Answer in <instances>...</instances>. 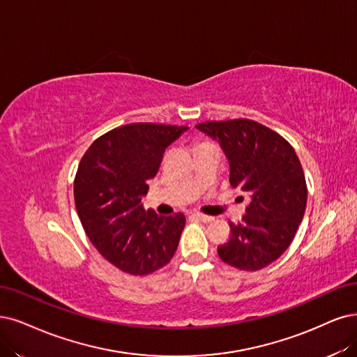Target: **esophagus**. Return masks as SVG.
I'll return each mask as SVG.
<instances>
[{"mask_svg":"<svg viewBox=\"0 0 357 357\" xmlns=\"http://www.w3.org/2000/svg\"><path fill=\"white\" fill-rule=\"evenodd\" d=\"M192 216H194L195 219H199L200 222H204V223H207V222H212V220H213V218H212V216H207V215H203V213H199V212H194V213H192Z\"/></svg>","mask_w":357,"mask_h":357,"instance_id":"34e87169","label":"esophagus"}]
</instances>
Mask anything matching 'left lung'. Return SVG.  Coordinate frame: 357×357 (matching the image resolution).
<instances>
[{
	"label": "left lung",
	"instance_id": "left-lung-1",
	"mask_svg": "<svg viewBox=\"0 0 357 357\" xmlns=\"http://www.w3.org/2000/svg\"><path fill=\"white\" fill-rule=\"evenodd\" d=\"M219 144L229 162V182L250 195L241 223L219 257L241 271H259L291 244L306 212V179L294 149L272 129L248 119L195 126Z\"/></svg>",
	"mask_w": 357,
	"mask_h": 357
}]
</instances>
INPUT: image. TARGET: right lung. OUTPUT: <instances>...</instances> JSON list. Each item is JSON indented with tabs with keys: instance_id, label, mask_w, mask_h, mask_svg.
<instances>
[{
	"instance_id": "1",
	"label": "right lung",
	"mask_w": 357,
	"mask_h": 357,
	"mask_svg": "<svg viewBox=\"0 0 357 357\" xmlns=\"http://www.w3.org/2000/svg\"><path fill=\"white\" fill-rule=\"evenodd\" d=\"M188 126L130 123L92 142L75 178V204L91 243L112 265L147 275L174 257L185 216H160L141 199L165 150Z\"/></svg>"
}]
</instances>
